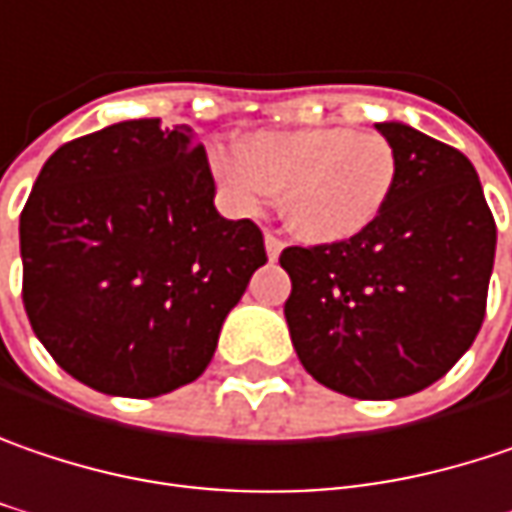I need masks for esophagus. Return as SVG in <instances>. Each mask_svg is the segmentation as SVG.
I'll return each mask as SVG.
<instances>
[{
	"mask_svg": "<svg viewBox=\"0 0 512 512\" xmlns=\"http://www.w3.org/2000/svg\"><path fill=\"white\" fill-rule=\"evenodd\" d=\"M281 249H284V243H281L275 234H266V255H269V260H278V257H281Z\"/></svg>",
	"mask_w": 512,
	"mask_h": 512,
	"instance_id": "esophagus-1",
	"label": "esophagus"
}]
</instances>
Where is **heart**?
Segmentation results:
<instances>
[{
	"instance_id": "obj_1",
	"label": "heart",
	"mask_w": 512,
	"mask_h": 512,
	"mask_svg": "<svg viewBox=\"0 0 512 512\" xmlns=\"http://www.w3.org/2000/svg\"><path fill=\"white\" fill-rule=\"evenodd\" d=\"M211 173L234 211L260 217L272 196H284L289 231L310 246H333L382 217L397 185V153L382 133L307 127L257 133L243 150L220 147Z\"/></svg>"
}]
</instances>
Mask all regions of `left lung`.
<instances>
[{"mask_svg":"<svg viewBox=\"0 0 512 512\" xmlns=\"http://www.w3.org/2000/svg\"><path fill=\"white\" fill-rule=\"evenodd\" d=\"M376 130L397 153L391 202L353 240L284 249V316L316 382L356 400H397L429 388L475 342L496 223L464 153L403 121Z\"/></svg>","mask_w":512,"mask_h":512,"instance_id":"obj_1","label":"left lung"}]
</instances>
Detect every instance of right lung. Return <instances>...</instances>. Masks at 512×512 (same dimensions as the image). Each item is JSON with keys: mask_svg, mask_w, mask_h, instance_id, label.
Segmentation results:
<instances>
[{"mask_svg": "<svg viewBox=\"0 0 512 512\" xmlns=\"http://www.w3.org/2000/svg\"><path fill=\"white\" fill-rule=\"evenodd\" d=\"M188 124L118 121L51 153L19 217L22 301L54 362L112 397H162L208 368L266 263L214 205Z\"/></svg>", "mask_w": 512, "mask_h": 512, "instance_id": "right-lung-1", "label": "right lung"}]
</instances>
